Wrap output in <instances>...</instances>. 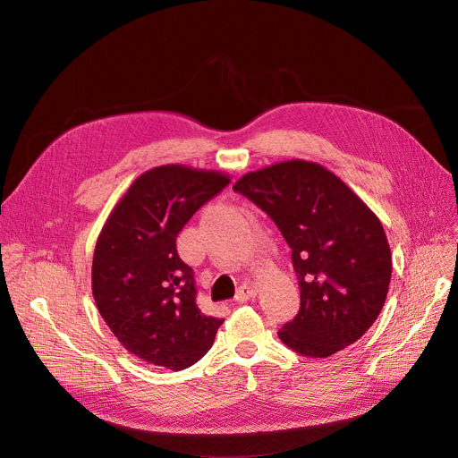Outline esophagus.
I'll list each match as a JSON object with an SVG mask.
<instances>
[{"mask_svg":"<svg viewBox=\"0 0 458 458\" xmlns=\"http://www.w3.org/2000/svg\"><path fill=\"white\" fill-rule=\"evenodd\" d=\"M256 295H258L256 285H252V284H243L242 287H239V292L235 293V301H237V302H247V301L254 299Z\"/></svg>","mask_w":458,"mask_h":458,"instance_id":"obj_1","label":"esophagus"}]
</instances>
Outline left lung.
Segmentation results:
<instances>
[{"label": "left lung", "mask_w": 458, "mask_h": 458, "mask_svg": "<svg viewBox=\"0 0 458 458\" xmlns=\"http://www.w3.org/2000/svg\"><path fill=\"white\" fill-rule=\"evenodd\" d=\"M266 211L287 245L301 310L278 335L297 352L327 358L358 342L388 295L392 252L378 216L327 166L290 159L233 185Z\"/></svg>", "instance_id": "1"}]
</instances>
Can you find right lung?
Masks as SVG:
<instances>
[{
	"label": "right lung",
	"mask_w": 458,
	"mask_h": 458,
	"mask_svg": "<svg viewBox=\"0 0 458 458\" xmlns=\"http://www.w3.org/2000/svg\"><path fill=\"white\" fill-rule=\"evenodd\" d=\"M230 183L219 171L161 165L124 192L96 239L92 297L123 347L152 366L180 371L211 349L225 319L197 306L195 271L176 237Z\"/></svg>",
	"instance_id": "obj_1"
}]
</instances>
